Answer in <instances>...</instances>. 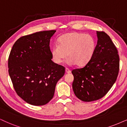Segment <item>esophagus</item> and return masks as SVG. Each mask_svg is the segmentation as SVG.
I'll return each instance as SVG.
<instances>
[{"instance_id":"esophagus-1","label":"esophagus","mask_w":127,"mask_h":127,"mask_svg":"<svg viewBox=\"0 0 127 127\" xmlns=\"http://www.w3.org/2000/svg\"><path fill=\"white\" fill-rule=\"evenodd\" d=\"M65 73H67V74H68V73H71V71H70V70H69L68 68H65Z\"/></svg>"}]
</instances>
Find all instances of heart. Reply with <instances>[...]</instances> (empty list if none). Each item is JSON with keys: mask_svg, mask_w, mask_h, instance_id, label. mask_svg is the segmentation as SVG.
<instances>
[{"mask_svg": "<svg viewBox=\"0 0 127 127\" xmlns=\"http://www.w3.org/2000/svg\"><path fill=\"white\" fill-rule=\"evenodd\" d=\"M96 40L92 35L78 32H71L63 35L59 38L58 44L54 45L51 50L53 60L60 64L66 57L67 63L83 66L94 56Z\"/></svg>", "mask_w": 127, "mask_h": 127, "instance_id": "heart-1", "label": "heart"}]
</instances>
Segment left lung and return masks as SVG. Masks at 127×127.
<instances>
[{"instance_id": "8db88e82", "label": "left lung", "mask_w": 127, "mask_h": 127, "mask_svg": "<svg viewBox=\"0 0 127 127\" xmlns=\"http://www.w3.org/2000/svg\"><path fill=\"white\" fill-rule=\"evenodd\" d=\"M97 44L94 56L84 67L72 70L75 96L85 102L103 97L116 81L120 67L118 51L110 37L97 31Z\"/></svg>"}]
</instances>
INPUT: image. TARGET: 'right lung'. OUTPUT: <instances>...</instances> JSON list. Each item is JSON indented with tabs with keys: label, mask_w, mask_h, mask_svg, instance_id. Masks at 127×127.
Segmentation results:
<instances>
[{
	"label": "right lung",
	"mask_w": 127,
	"mask_h": 127,
	"mask_svg": "<svg viewBox=\"0 0 127 127\" xmlns=\"http://www.w3.org/2000/svg\"><path fill=\"white\" fill-rule=\"evenodd\" d=\"M56 30L36 32L19 38L9 57V74L16 92L33 105H43L53 97L65 68L54 63L50 49Z\"/></svg>",
	"instance_id": "1"
}]
</instances>
